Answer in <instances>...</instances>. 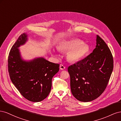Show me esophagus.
Here are the masks:
<instances>
[{"instance_id":"1","label":"esophagus","mask_w":121,"mask_h":121,"mask_svg":"<svg viewBox=\"0 0 121 121\" xmlns=\"http://www.w3.org/2000/svg\"><path fill=\"white\" fill-rule=\"evenodd\" d=\"M65 67L64 66V65H63L62 64H60V69H61V70H63V69H65Z\"/></svg>"}]
</instances>
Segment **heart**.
<instances>
[{
	"instance_id": "1",
	"label": "heart",
	"mask_w": 121,
	"mask_h": 121,
	"mask_svg": "<svg viewBox=\"0 0 121 121\" xmlns=\"http://www.w3.org/2000/svg\"><path fill=\"white\" fill-rule=\"evenodd\" d=\"M60 51H68L67 60L72 63H76L82 60L89 53L90 47L79 39H72L60 43L57 47Z\"/></svg>"
}]
</instances>
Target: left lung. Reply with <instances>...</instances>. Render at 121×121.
Instances as JSON below:
<instances>
[{
  "instance_id": "obj_1",
  "label": "left lung",
  "mask_w": 121,
  "mask_h": 121,
  "mask_svg": "<svg viewBox=\"0 0 121 121\" xmlns=\"http://www.w3.org/2000/svg\"><path fill=\"white\" fill-rule=\"evenodd\" d=\"M113 68L111 50L104 40L97 35L96 47L92 52L68 67L73 96L80 101L95 99L107 87Z\"/></svg>"
}]
</instances>
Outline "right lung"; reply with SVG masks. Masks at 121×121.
I'll use <instances>...</instances> for the list:
<instances>
[{
    "instance_id": "obj_1",
    "label": "right lung",
    "mask_w": 121,
    "mask_h": 121,
    "mask_svg": "<svg viewBox=\"0 0 121 121\" xmlns=\"http://www.w3.org/2000/svg\"><path fill=\"white\" fill-rule=\"evenodd\" d=\"M27 41V35L23 33L12 46L8 57L9 73L11 81L26 99L39 102L49 95L52 79L59 71L60 65L43 57L23 60L18 48Z\"/></svg>"
}]
</instances>
